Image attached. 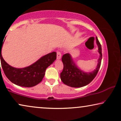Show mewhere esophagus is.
<instances>
[{"instance_id":"obj_1","label":"esophagus","mask_w":121,"mask_h":121,"mask_svg":"<svg viewBox=\"0 0 121 121\" xmlns=\"http://www.w3.org/2000/svg\"><path fill=\"white\" fill-rule=\"evenodd\" d=\"M62 57V54H61V53L60 51H57V59H60Z\"/></svg>"}]
</instances>
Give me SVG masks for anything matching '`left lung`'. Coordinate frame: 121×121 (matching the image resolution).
<instances>
[{"instance_id": "8db88e82", "label": "left lung", "mask_w": 121, "mask_h": 121, "mask_svg": "<svg viewBox=\"0 0 121 121\" xmlns=\"http://www.w3.org/2000/svg\"><path fill=\"white\" fill-rule=\"evenodd\" d=\"M98 46V50L100 56L98 59L97 68L93 72L85 73L78 68L69 53L64 54L62 58L63 63V69L60 73V79L64 84L73 87H80L90 83L96 76L100 68L102 60L101 46L97 37H96Z\"/></svg>"}]
</instances>
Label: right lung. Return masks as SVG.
<instances>
[{"instance_id":"right-lung-1","label":"right lung","mask_w":121,"mask_h":121,"mask_svg":"<svg viewBox=\"0 0 121 121\" xmlns=\"http://www.w3.org/2000/svg\"><path fill=\"white\" fill-rule=\"evenodd\" d=\"M3 43V41L0 43V61L3 70L11 82L21 86L32 87L39 84L43 78L47 68L54 62L57 57V53L53 52L43 56L29 67L16 68L9 65L3 59L1 55Z\"/></svg>"}]
</instances>
